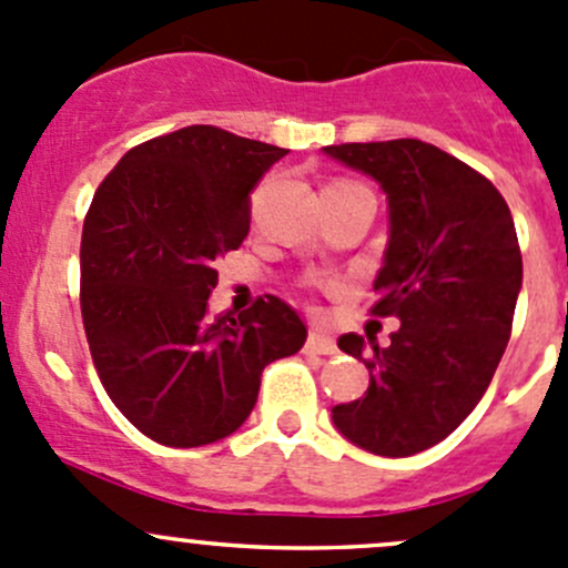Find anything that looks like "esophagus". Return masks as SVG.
Wrapping results in <instances>:
<instances>
[{"label": "esophagus", "mask_w": 568, "mask_h": 568, "mask_svg": "<svg viewBox=\"0 0 568 568\" xmlns=\"http://www.w3.org/2000/svg\"><path fill=\"white\" fill-rule=\"evenodd\" d=\"M305 348L311 354H335L337 352L335 341H332L329 335H324V332H318V329H313L311 335H307Z\"/></svg>", "instance_id": "1"}]
</instances>
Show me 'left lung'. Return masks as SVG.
I'll list each match as a JSON object with an SVG mask.
<instances>
[{"mask_svg":"<svg viewBox=\"0 0 568 568\" xmlns=\"http://www.w3.org/2000/svg\"><path fill=\"white\" fill-rule=\"evenodd\" d=\"M326 156L379 181L390 242L371 316L400 321L382 348L354 332L341 352L363 359V398L332 406L337 432L376 456L443 443L475 409L511 337L523 252L511 211L478 170L420 140L326 145Z\"/></svg>","mask_w":568,"mask_h":568,"instance_id":"left-lung-1","label":"left lung"}]
</instances>
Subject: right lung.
<instances>
[{"label":"right lung","mask_w":568,"mask_h":568,"mask_svg":"<svg viewBox=\"0 0 568 568\" xmlns=\"http://www.w3.org/2000/svg\"><path fill=\"white\" fill-rule=\"evenodd\" d=\"M285 148L216 125H186L131 148L82 227V305L93 365L131 426L197 448L250 417L268 363L305 346L307 326L277 296L209 318L214 261L250 233V194Z\"/></svg>","instance_id":"right-lung-1"}]
</instances>
